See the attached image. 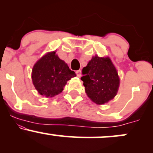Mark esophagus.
Masks as SVG:
<instances>
[{
	"instance_id": "obj_1",
	"label": "esophagus",
	"mask_w": 153,
	"mask_h": 153,
	"mask_svg": "<svg viewBox=\"0 0 153 153\" xmlns=\"http://www.w3.org/2000/svg\"><path fill=\"white\" fill-rule=\"evenodd\" d=\"M76 74H77V76H78V78H80V77L81 76V71H80V70H79V71H77Z\"/></svg>"
}]
</instances>
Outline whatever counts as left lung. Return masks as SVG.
I'll return each instance as SVG.
<instances>
[{
    "instance_id": "1",
    "label": "left lung",
    "mask_w": 153,
    "mask_h": 153,
    "mask_svg": "<svg viewBox=\"0 0 153 153\" xmlns=\"http://www.w3.org/2000/svg\"><path fill=\"white\" fill-rule=\"evenodd\" d=\"M85 93L96 104H103L114 99L119 85L118 73L108 57L95 56L82 68Z\"/></svg>"
}]
</instances>
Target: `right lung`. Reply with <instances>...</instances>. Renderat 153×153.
Returning <instances> with one entry per match:
<instances>
[{
    "label": "right lung",
    "instance_id": "1",
    "mask_svg": "<svg viewBox=\"0 0 153 153\" xmlns=\"http://www.w3.org/2000/svg\"><path fill=\"white\" fill-rule=\"evenodd\" d=\"M76 76L64 61L56 55L55 52L42 57L32 69L33 84L39 94L52 98L63 91L67 81Z\"/></svg>",
    "mask_w": 153,
    "mask_h": 153
}]
</instances>
